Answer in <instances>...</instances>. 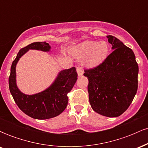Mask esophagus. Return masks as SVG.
I'll list each match as a JSON object with an SVG mask.
<instances>
[{
  "label": "esophagus",
  "instance_id": "1",
  "mask_svg": "<svg viewBox=\"0 0 148 148\" xmlns=\"http://www.w3.org/2000/svg\"><path fill=\"white\" fill-rule=\"evenodd\" d=\"M76 72H77L78 76H81L84 74V70H83V69H81V67H78L77 68H76Z\"/></svg>",
  "mask_w": 148,
  "mask_h": 148
}]
</instances>
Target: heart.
Instances as JSON below:
<instances>
[{"label":"heart","mask_w":148,"mask_h":148,"mask_svg":"<svg viewBox=\"0 0 148 148\" xmlns=\"http://www.w3.org/2000/svg\"><path fill=\"white\" fill-rule=\"evenodd\" d=\"M109 45L106 41H88L71 49V54L76 58H82V64L88 68L97 67L109 53Z\"/></svg>","instance_id":"b5f03b06"}]
</instances>
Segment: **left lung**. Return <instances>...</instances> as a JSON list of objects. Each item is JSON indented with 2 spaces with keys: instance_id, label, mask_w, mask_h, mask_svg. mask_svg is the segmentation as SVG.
Wrapping results in <instances>:
<instances>
[{
  "instance_id": "obj_1",
  "label": "left lung",
  "mask_w": 148,
  "mask_h": 148,
  "mask_svg": "<svg viewBox=\"0 0 148 148\" xmlns=\"http://www.w3.org/2000/svg\"><path fill=\"white\" fill-rule=\"evenodd\" d=\"M113 51L97 67L85 69L92 108L103 116L122 115L138 89V66L133 51L116 37L108 35Z\"/></svg>"
}]
</instances>
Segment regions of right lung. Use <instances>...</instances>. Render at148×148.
<instances>
[{
	"instance_id": "right-lung-1",
	"label": "right lung",
	"mask_w": 148,
	"mask_h": 148,
	"mask_svg": "<svg viewBox=\"0 0 148 148\" xmlns=\"http://www.w3.org/2000/svg\"><path fill=\"white\" fill-rule=\"evenodd\" d=\"M29 49L49 51L50 45L46 42H33L21 49L11 66L9 88L15 103L25 114L38 120L49 119L62 113L68 103L67 93L77 80L74 67L60 71L54 82L41 92L28 95L19 90L16 83V65L18 60Z\"/></svg>"
}]
</instances>
